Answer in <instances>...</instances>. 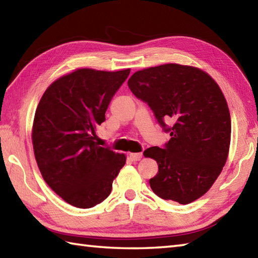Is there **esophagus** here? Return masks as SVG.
Listing matches in <instances>:
<instances>
[{"label": "esophagus", "mask_w": 258, "mask_h": 258, "mask_svg": "<svg viewBox=\"0 0 258 258\" xmlns=\"http://www.w3.org/2000/svg\"><path fill=\"white\" fill-rule=\"evenodd\" d=\"M128 158L132 161H140L142 159V153H130Z\"/></svg>", "instance_id": "1"}]
</instances>
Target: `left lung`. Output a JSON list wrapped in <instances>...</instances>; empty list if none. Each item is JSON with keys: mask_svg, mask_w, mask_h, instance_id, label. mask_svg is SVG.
Here are the masks:
<instances>
[{"mask_svg": "<svg viewBox=\"0 0 258 258\" xmlns=\"http://www.w3.org/2000/svg\"><path fill=\"white\" fill-rule=\"evenodd\" d=\"M127 85L171 136L162 148L144 151L159 165L151 189L181 205L199 199L218 178L229 151L230 114L219 86L203 70L176 63L136 72Z\"/></svg>", "mask_w": 258, "mask_h": 258, "instance_id": "8db88e82", "label": "left lung"}]
</instances>
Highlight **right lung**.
Instances as JSON below:
<instances>
[{
	"mask_svg": "<svg viewBox=\"0 0 258 258\" xmlns=\"http://www.w3.org/2000/svg\"><path fill=\"white\" fill-rule=\"evenodd\" d=\"M130 69H78L55 80L35 110L32 143L40 172L55 194L77 208H92L112 191L125 155L96 142V128Z\"/></svg>",
	"mask_w": 258,
	"mask_h": 258,
	"instance_id": "right-lung-1",
	"label": "right lung"
}]
</instances>
